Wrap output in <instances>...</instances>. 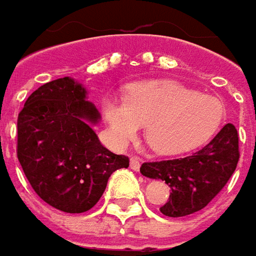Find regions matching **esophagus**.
Returning <instances> with one entry per match:
<instances>
[{"mask_svg":"<svg viewBox=\"0 0 256 256\" xmlns=\"http://www.w3.org/2000/svg\"><path fill=\"white\" fill-rule=\"evenodd\" d=\"M140 164H142V160L138 157H132L130 158V168L134 170V172H138L140 170Z\"/></svg>","mask_w":256,"mask_h":256,"instance_id":"esophagus-1","label":"esophagus"}]
</instances>
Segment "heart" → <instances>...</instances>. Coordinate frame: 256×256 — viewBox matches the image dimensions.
Returning <instances> with one entry per match:
<instances>
[{"mask_svg":"<svg viewBox=\"0 0 256 256\" xmlns=\"http://www.w3.org/2000/svg\"><path fill=\"white\" fill-rule=\"evenodd\" d=\"M103 112L114 140L124 144L146 126V142L160 154H177L204 143L225 118L216 96L197 93L172 80L132 84L126 102L108 98Z\"/></svg>","mask_w":256,"mask_h":256,"instance_id":"heart-1","label":"heart"}]
</instances>
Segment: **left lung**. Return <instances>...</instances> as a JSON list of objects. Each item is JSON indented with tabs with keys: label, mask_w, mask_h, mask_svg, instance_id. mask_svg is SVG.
<instances>
[{
	"label": "left lung",
	"mask_w": 256,
	"mask_h": 256,
	"mask_svg": "<svg viewBox=\"0 0 256 256\" xmlns=\"http://www.w3.org/2000/svg\"><path fill=\"white\" fill-rule=\"evenodd\" d=\"M240 160L238 132L226 123L198 152L172 160L143 163L140 172L148 178H160L172 188L160 211L167 216H184L207 207L224 188Z\"/></svg>",
	"instance_id": "1"
}]
</instances>
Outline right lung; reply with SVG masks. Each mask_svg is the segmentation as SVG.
Here are the masks:
<instances>
[{"mask_svg": "<svg viewBox=\"0 0 256 256\" xmlns=\"http://www.w3.org/2000/svg\"><path fill=\"white\" fill-rule=\"evenodd\" d=\"M100 114L72 78L42 84L18 114L16 156L34 191L64 212H84L100 200L112 172L128 168L92 126Z\"/></svg>", "mask_w": 256, "mask_h": 256, "instance_id": "add662e5", "label": "right lung"}]
</instances>
